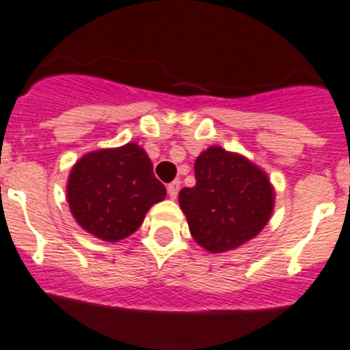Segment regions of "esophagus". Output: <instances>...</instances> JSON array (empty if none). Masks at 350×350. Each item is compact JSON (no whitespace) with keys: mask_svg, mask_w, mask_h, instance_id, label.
I'll use <instances>...</instances> for the list:
<instances>
[{"mask_svg":"<svg viewBox=\"0 0 350 350\" xmlns=\"http://www.w3.org/2000/svg\"><path fill=\"white\" fill-rule=\"evenodd\" d=\"M179 187H181V185H179V181H172V183H169V187H167V193H169V197H171V198H176V197H178V193H179Z\"/></svg>","mask_w":350,"mask_h":350,"instance_id":"1","label":"esophagus"}]
</instances>
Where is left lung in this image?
<instances>
[{"label":"left lung","mask_w":350,"mask_h":350,"mask_svg":"<svg viewBox=\"0 0 350 350\" xmlns=\"http://www.w3.org/2000/svg\"><path fill=\"white\" fill-rule=\"evenodd\" d=\"M195 187L179 191L191 237L211 253H225L265 228L273 211V188L258 165L211 146L195 160Z\"/></svg>","instance_id":"left-lung-1"}]
</instances>
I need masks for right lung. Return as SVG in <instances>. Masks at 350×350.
Here are the masks:
<instances>
[{"mask_svg":"<svg viewBox=\"0 0 350 350\" xmlns=\"http://www.w3.org/2000/svg\"><path fill=\"white\" fill-rule=\"evenodd\" d=\"M153 163L136 143L81 157L68 178V202L83 230L106 242L136 232L153 204L165 198Z\"/></svg>","mask_w":350,"mask_h":350,"instance_id":"right-lung-1","label":"right lung"}]
</instances>
